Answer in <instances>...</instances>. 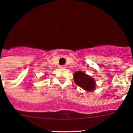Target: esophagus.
Instances as JSON below:
<instances>
[{
    "mask_svg": "<svg viewBox=\"0 0 133 133\" xmlns=\"http://www.w3.org/2000/svg\"><path fill=\"white\" fill-rule=\"evenodd\" d=\"M60 68H61V69H65L66 66L65 65H61V66H60Z\"/></svg>",
    "mask_w": 133,
    "mask_h": 133,
    "instance_id": "esophagus-1",
    "label": "esophagus"
}]
</instances>
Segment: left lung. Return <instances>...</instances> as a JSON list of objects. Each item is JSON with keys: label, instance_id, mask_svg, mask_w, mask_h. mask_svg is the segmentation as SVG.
I'll return each mask as SVG.
<instances>
[{"label": "left lung", "instance_id": "left-lung-1", "mask_svg": "<svg viewBox=\"0 0 133 133\" xmlns=\"http://www.w3.org/2000/svg\"><path fill=\"white\" fill-rule=\"evenodd\" d=\"M74 80L77 85L84 90L91 91L95 89V80L82 71H77L74 74Z\"/></svg>", "mask_w": 133, "mask_h": 133}]
</instances>
